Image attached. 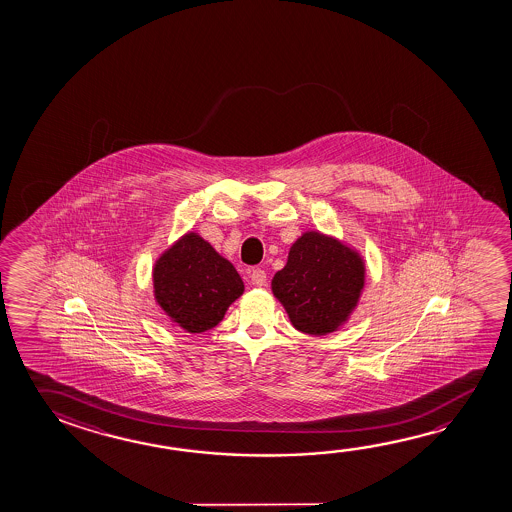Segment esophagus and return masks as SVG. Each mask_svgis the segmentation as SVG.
<instances>
[{
  "instance_id": "34e87169",
  "label": "esophagus",
  "mask_w": 512,
  "mask_h": 512,
  "mask_svg": "<svg viewBox=\"0 0 512 512\" xmlns=\"http://www.w3.org/2000/svg\"><path fill=\"white\" fill-rule=\"evenodd\" d=\"M250 282L255 287H264L266 282H268V275H266V271L264 269H253L250 271Z\"/></svg>"
}]
</instances>
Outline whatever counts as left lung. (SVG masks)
<instances>
[{
	"instance_id": "8db88e82",
	"label": "left lung",
	"mask_w": 512,
	"mask_h": 512,
	"mask_svg": "<svg viewBox=\"0 0 512 512\" xmlns=\"http://www.w3.org/2000/svg\"><path fill=\"white\" fill-rule=\"evenodd\" d=\"M364 284L361 253L337 237L309 230L294 241L284 268L271 280V291L294 328L327 336L350 319Z\"/></svg>"
}]
</instances>
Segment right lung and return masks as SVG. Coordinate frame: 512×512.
I'll use <instances>...</instances> for the list:
<instances>
[{
    "mask_svg": "<svg viewBox=\"0 0 512 512\" xmlns=\"http://www.w3.org/2000/svg\"><path fill=\"white\" fill-rule=\"evenodd\" d=\"M243 293V278L232 262L196 232L182 235L155 260V302L189 334H202L216 327Z\"/></svg>",
    "mask_w": 512,
    "mask_h": 512,
    "instance_id": "right-lung-1",
    "label": "right lung"
}]
</instances>
